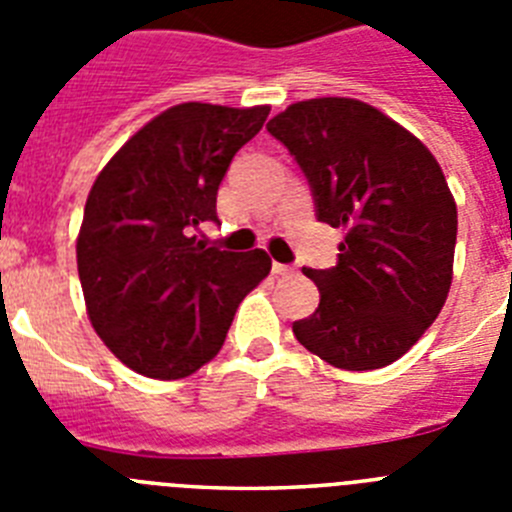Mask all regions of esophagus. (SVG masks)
I'll return each mask as SVG.
<instances>
[{"mask_svg":"<svg viewBox=\"0 0 512 512\" xmlns=\"http://www.w3.org/2000/svg\"><path fill=\"white\" fill-rule=\"evenodd\" d=\"M271 271H274L277 277H292V274H295V266L277 264V261H274V266H271Z\"/></svg>","mask_w":512,"mask_h":512,"instance_id":"34e87169","label":"esophagus"}]
</instances>
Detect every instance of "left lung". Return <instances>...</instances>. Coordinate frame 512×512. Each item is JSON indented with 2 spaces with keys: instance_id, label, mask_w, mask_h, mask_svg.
Returning a JSON list of instances; mask_svg holds the SVG:
<instances>
[{
  "instance_id": "left-lung-1",
  "label": "left lung",
  "mask_w": 512,
  "mask_h": 512,
  "mask_svg": "<svg viewBox=\"0 0 512 512\" xmlns=\"http://www.w3.org/2000/svg\"><path fill=\"white\" fill-rule=\"evenodd\" d=\"M310 182L320 223L343 228L333 269H302L320 305L295 320L310 354L346 372L408 354L454 277L456 202L433 153L372 104L318 97L266 125Z\"/></svg>"
}]
</instances>
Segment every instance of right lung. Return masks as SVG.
Segmentation results:
<instances>
[{
	"instance_id": "obj_1",
	"label": "right lung",
	"mask_w": 512,
	"mask_h": 512,
	"mask_svg": "<svg viewBox=\"0 0 512 512\" xmlns=\"http://www.w3.org/2000/svg\"><path fill=\"white\" fill-rule=\"evenodd\" d=\"M269 104L184 102L146 122L107 161L84 207L76 264L92 328L151 379L194 374L223 348L269 253L205 248L230 161L264 128Z\"/></svg>"
}]
</instances>
